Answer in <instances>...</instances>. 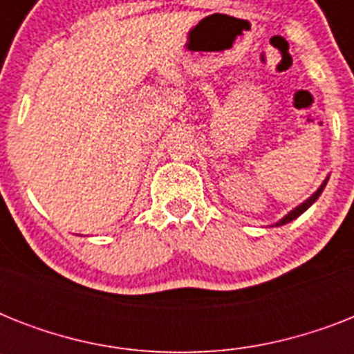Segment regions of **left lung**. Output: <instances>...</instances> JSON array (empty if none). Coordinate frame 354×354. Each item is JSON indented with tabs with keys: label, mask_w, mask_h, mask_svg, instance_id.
I'll return each mask as SVG.
<instances>
[{
	"label": "left lung",
	"mask_w": 354,
	"mask_h": 354,
	"mask_svg": "<svg viewBox=\"0 0 354 354\" xmlns=\"http://www.w3.org/2000/svg\"><path fill=\"white\" fill-rule=\"evenodd\" d=\"M327 180H329V176L325 178L324 183L319 185L318 191H316V193L310 194V196H308V198L305 200L303 204H299V205H297V207H294V209H292L290 213H288V215H285V216H283V218H281V221L275 222V226H285V224H288V222L296 221V218H297V216H299V215H303V213H305V211H307L308 207H310V205H313L314 202H316V200L319 198V194H322V191H324L325 185H327Z\"/></svg>",
	"instance_id": "1"
}]
</instances>
